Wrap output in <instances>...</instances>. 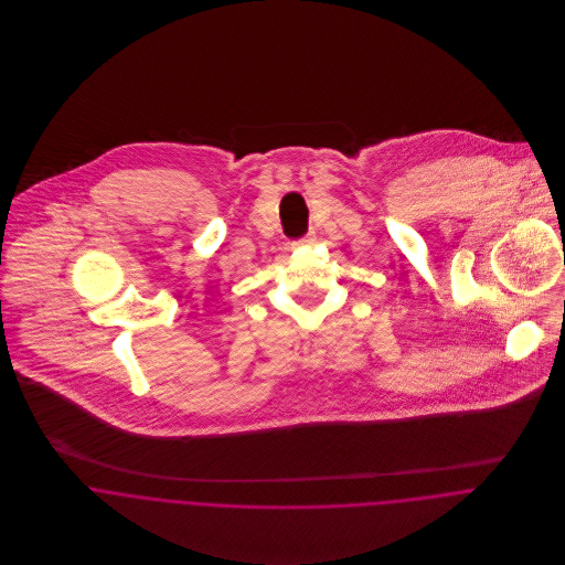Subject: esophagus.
<instances>
[{"instance_id": "1", "label": "esophagus", "mask_w": 565, "mask_h": 565, "mask_svg": "<svg viewBox=\"0 0 565 565\" xmlns=\"http://www.w3.org/2000/svg\"><path fill=\"white\" fill-rule=\"evenodd\" d=\"M316 242H318V237H316L313 233H309L305 239H300V242H298V245H313Z\"/></svg>"}]
</instances>
